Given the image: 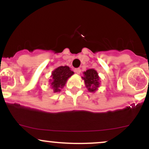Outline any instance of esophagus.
Masks as SVG:
<instances>
[{"label":"esophagus","mask_w":149,"mask_h":149,"mask_svg":"<svg viewBox=\"0 0 149 149\" xmlns=\"http://www.w3.org/2000/svg\"><path fill=\"white\" fill-rule=\"evenodd\" d=\"M75 72H76V73H78V74H79V73H80V71H81V70H80V68H76V69H75Z\"/></svg>","instance_id":"1"}]
</instances>
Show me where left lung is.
<instances>
[{"label":"left lung","instance_id":"1","mask_svg":"<svg viewBox=\"0 0 149 149\" xmlns=\"http://www.w3.org/2000/svg\"><path fill=\"white\" fill-rule=\"evenodd\" d=\"M83 79L85 80L86 87L90 92H95L100 85L98 73L94 69H88L84 72V77H83Z\"/></svg>","mask_w":149,"mask_h":149}]
</instances>
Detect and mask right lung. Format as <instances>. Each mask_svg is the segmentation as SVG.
<instances>
[{
	"label": "right lung",
	"instance_id": "obj_1",
	"mask_svg": "<svg viewBox=\"0 0 149 149\" xmlns=\"http://www.w3.org/2000/svg\"><path fill=\"white\" fill-rule=\"evenodd\" d=\"M73 71H71L69 66H61L57 68L52 73L51 85L54 89V92L60 91V88L64 86L66 80L73 74Z\"/></svg>",
	"mask_w": 149,
	"mask_h": 149
}]
</instances>
